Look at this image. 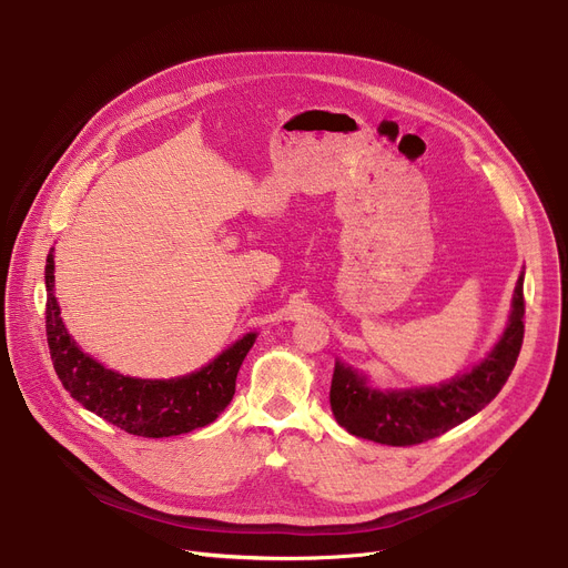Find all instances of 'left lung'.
<instances>
[{"mask_svg":"<svg viewBox=\"0 0 568 568\" xmlns=\"http://www.w3.org/2000/svg\"><path fill=\"white\" fill-rule=\"evenodd\" d=\"M525 296L523 276L516 283L509 326L496 349L473 372L449 384L382 393L365 386L363 376L335 363L331 382V410L349 434L393 447L418 445L462 425L481 410L507 384L523 347Z\"/></svg>","mask_w":568,"mask_h":568,"instance_id":"1","label":"left lung"}]
</instances>
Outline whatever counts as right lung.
Segmentation results:
<instances>
[{"label": "right lung", "mask_w": 568, "mask_h": 568, "mask_svg": "<svg viewBox=\"0 0 568 568\" xmlns=\"http://www.w3.org/2000/svg\"><path fill=\"white\" fill-rule=\"evenodd\" d=\"M52 251L45 264L48 347L54 372L72 399L102 420L143 438H166L205 427L231 404L237 372L255 343V333L244 335L207 367L182 379L148 382L111 372L72 343L59 317Z\"/></svg>", "instance_id": "right-lung-1"}]
</instances>
